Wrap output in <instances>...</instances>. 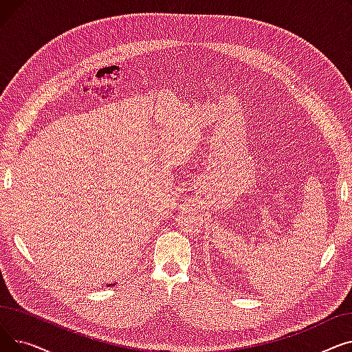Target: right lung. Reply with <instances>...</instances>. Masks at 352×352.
I'll return each instance as SVG.
<instances>
[{"mask_svg": "<svg viewBox=\"0 0 352 352\" xmlns=\"http://www.w3.org/2000/svg\"><path fill=\"white\" fill-rule=\"evenodd\" d=\"M113 285H116V283H113V284H107V287H113Z\"/></svg>", "mask_w": 352, "mask_h": 352, "instance_id": "add662e5", "label": "right lung"}]
</instances>
